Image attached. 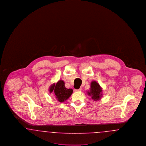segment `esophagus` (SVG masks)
Masks as SVG:
<instances>
[{
	"mask_svg": "<svg viewBox=\"0 0 146 146\" xmlns=\"http://www.w3.org/2000/svg\"><path fill=\"white\" fill-rule=\"evenodd\" d=\"M75 91H82V88H79V89H75Z\"/></svg>",
	"mask_w": 146,
	"mask_h": 146,
	"instance_id": "1",
	"label": "esophagus"
}]
</instances>
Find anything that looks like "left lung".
Wrapping results in <instances>:
<instances>
[{
    "label": "left lung",
    "instance_id": "1",
    "mask_svg": "<svg viewBox=\"0 0 146 146\" xmlns=\"http://www.w3.org/2000/svg\"><path fill=\"white\" fill-rule=\"evenodd\" d=\"M88 95L94 101H98L102 96V89L99 84L96 81L91 82L90 91H88Z\"/></svg>",
    "mask_w": 146,
    "mask_h": 146
}]
</instances>
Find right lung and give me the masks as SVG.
Masks as SVG:
<instances>
[{
    "label": "right lung",
    "mask_w": 146,
    "mask_h": 146,
    "mask_svg": "<svg viewBox=\"0 0 146 146\" xmlns=\"http://www.w3.org/2000/svg\"><path fill=\"white\" fill-rule=\"evenodd\" d=\"M54 92L56 99L60 102H63L72 95L73 89H67L65 87L64 82L60 80L57 83L52 84L49 88V92Z\"/></svg>",
    "instance_id": "right-lung-1"
}]
</instances>
